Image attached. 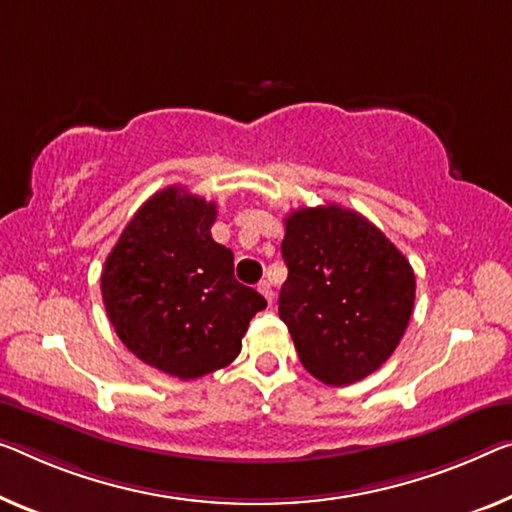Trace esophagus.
<instances>
[{
	"label": "esophagus",
	"instance_id": "1",
	"mask_svg": "<svg viewBox=\"0 0 512 512\" xmlns=\"http://www.w3.org/2000/svg\"><path fill=\"white\" fill-rule=\"evenodd\" d=\"M258 293H261L267 302L272 304V300H274V290H272V286H270V281H261L258 283Z\"/></svg>",
	"mask_w": 512,
	"mask_h": 512
}]
</instances>
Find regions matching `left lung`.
Instances as JSON below:
<instances>
[{
	"label": "left lung",
	"instance_id": "8db88e82",
	"mask_svg": "<svg viewBox=\"0 0 512 512\" xmlns=\"http://www.w3.org/2000/svg\"><path fill=\"white\" fill-rule=\"evenodd\" d=\"M283 224L288 279L279 318L302 366L332 387L364 380L391 357L410 322V261L375 224L336 203L293 210Z\"/></svg>",
	"mask_w": 512,
	"mask_h": 512
}]
</instances>
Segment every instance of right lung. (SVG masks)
I'll use <instances>...</instances> for the list:
<instances>
[{
  "instance_id": "add662e5",
  "label": "right lung",
  "mask_w": 512,
  "mask_h": 512,
  "mask_svg": "<svg viewBox=\"0 0 512 512\" xmlns=\"http://www.w3.org/2000/svg\"><path fill=\"white\" fill-rule=\"evenodd\" d=\"M217 206L185 187L155 192L102 267L107 318L125 348L157 371L196 380L240 355L267 302L233 274V251L212 240Z\"/></svg>"
}]
</instances>
